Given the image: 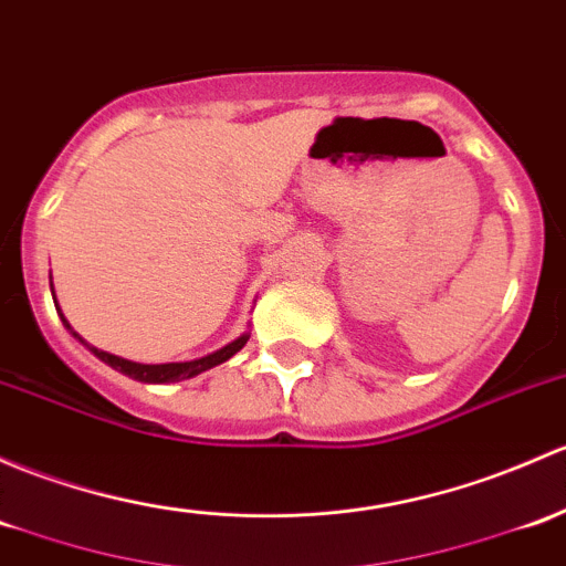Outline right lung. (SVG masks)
I'll return each mask as SVG.
<instances>
[{
    "label": "right lung",
    "instance_id": "1",
    "mask_svg": "<svg viewBox=\"0 0 566 566\" xmlns=\"http://www.w3.org/2000/svg\"><path fill=\"white\" fill-rule=\"evenodd\" d=\"M64 325H67V319H64ZM67 328H70V325H67ZM70 331H73V328H70ZM73 336H78V333L73 331ZM81 342H83V338H81ZM247 342H249V333H243V336H238L235 342H230L228 347L217 349V353L206 355V358L187 360V363H135V360H124V358H118V355L105 353V349L88 347L86 342H83V344H86V347L92 349V353L97 355L99 360L108 363L111 368H116V371L127 374V377L138 379V382L165 385V382H181V379H192V377H198V374L208 371V368H213V366H219V363L230 360Z\"/></svg>",
    "mask_w": 566,
    "mask_h": 566
}]
</instances>
